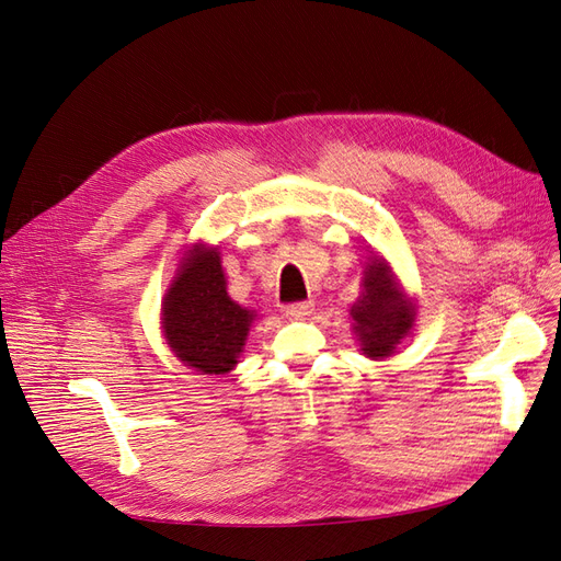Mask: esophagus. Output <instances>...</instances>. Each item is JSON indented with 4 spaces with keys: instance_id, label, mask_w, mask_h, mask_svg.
Returning a JSON list of instances; mask_svg holds the SVG:
<instances>
[{
    "instance_id": "obj_1",
    "label": "esophagus",
    "mask_w": 561,
    "mask_h": 561,
    "mask_svg": "<svg viewBox=\"0 0 561 561\" xmlns=\"http://www.w3.org/2000/svg\"><path fill=\"white\" fill-rule=\"evenodd\" d=\"M313 313V304L311 301H295V304H287L285 307V316L290 320H301Z\"/></svg>"
}]
</instances>
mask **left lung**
<instances>
[{
  "label": "left lung",
  "instance_id": "8db88e82",
  "mask_svg": "<svg viewBox=\"0 0 561 561\" xmlns=\"http://www.w3.org/2000/svg\"><path fill=\"white\" fill-rule=\"evenodd\" d=\"M365 293L351 309L363 351L369 358H383L414 322V309L390 278L388 266L377 260L365 271Z\"/></svg>",
  "mask_w": 561,
  "mask_h": 561
}]
</instances>
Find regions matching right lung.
<instances>
[{
    "label": "right lung",
    "instance_id": "right-lung-1",
    "mask_svg": "<svg viewBox=\"0 0 561 561\" xmlns=\"http://www.w3.org/2000/svg\"><path fill=\"white\" fill-rule=\"evenodd\" d=\"M252 313L227 295L217 250L196 248L163 304V332L178 358L203 375H225L239 358Z\"/></svg>",
    "mask_w": 561,
    "mask_h": 561
}]
</instances>
